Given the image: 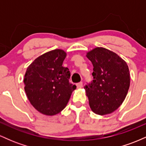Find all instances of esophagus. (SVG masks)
Returning a JSON list of instances; mask_svg holds the SVG:
<instances>
[{
	"label": "esophagus",
	"mask_w": 146,
	"mask_h": 146,
	"mask_svg": "<svg viewBox=\"0 0 146 146\" xmlns=\"http://www.w3.org/2000/svg\"><path fill=\"white\" fill-rule=\"evenodd\" d=\"M76 86H77V88H81L83 86V83L82 82H79L78 84H76Z\"/></svg>",
	"instance_id": "obj_1"
}]
</instances>
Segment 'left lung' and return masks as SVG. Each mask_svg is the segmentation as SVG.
Instances as JSON below:
<instances>
[{
	"mask_svg": "<svg viewBox=\"0 0 146 146\" xmlns=\"http://www.w3.org/2000/svg\"><path fill=\"white\" fill-rule=\"evenodd\" d=\"M93 65V79L84 89L90 108L97 115L113 113L124 101L130 87V72L125 62L115 52L96 47L87 52Z\"/></svg>",
	"mask_w": 146,
	"mask_h": 146,
	"instance_id": "1",
	"label": "left lung"
}]
</instances>
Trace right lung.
Listing matches in <instances>:
<instances>
[{"label": "right lung", "mask_w": 146, "mask_h": 146, "mask_svg": "<svg viewBox=\"0 0 146 146\" xmlns=\"http://www.w3.org/2000/svg\"><path fill=\"white\" fill-rule=\"evenodd\" d=\"M66 56L64 50H52L38 57L27 68L25 93L31 104L43 115L60 113L76 88L69 83V69L62 66Z\"/></svg>", "instance_id": "1"}]
</instances>
